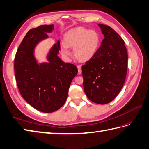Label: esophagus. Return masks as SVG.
Here are the masks:
<instances>
[{"label": "esophagus", "instance_id": "obj_1", "mask_svg": "<svg viewBox=\"0 0 149 149\" xmlns=\"http://www.w3.org/2000/svg\"><path fill=\"white\" fill-rule=\"evenodd\" d=\"M77 68L78 70V74H80L81 73V66H77Z\"/></svg>", "mask_w": 149, "mask_h": 149}]
</instances>
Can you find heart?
Listing matches in <instances>:
<instances>
[{
    "instance_id": "heart-1",
    "label": "heart",
    "mask_w": 149,
    "mask_h": 149,
    "mask_svg": "<svg viewBox=\"0 0 149 149\" xmlns=\"http://www.w3.org/2000/svg\"><path fill=\"white\" fill-rule=\"evenodd\" d=\"M99 45V37L95 31L83 27H78L68 31L61 45V53L68 59L71 55L69 48H73L76 59L86 62L95 55Z\"/></svg>"
}]
</instances>
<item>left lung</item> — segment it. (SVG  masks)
<instances>
[{
    "instance_id": "left-lung-1",
    "label": "left lung",
    "mask_w": 149,
    "mask_h": 149,
    "mask_svg": "<svg viewBox=\"0 0 149 149\" xmlns=\"http://www.w3.org/2000/svg\"><path fill=\"white\" fill-rule=\"evenodd\" d=\"M104 36L91 59L82 66L83 88L93 102L106 104L113 100L124 85L128 66L125 42L113 29L98 24Z\"/></svg>"
}]
</instances>
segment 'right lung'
Returning <instances> with one entry per match:
<instances>
[{"label":"right lung","instance_id":"obj_1","mask_svg":"<svg viewBox=\"0 0 149 149\" xmlns=\"http://www.w3.org/2000/svg\"><path fill=\"white\" fill-rule=\"evenodd\" d=\"M53 24L32 28L25 35L14 59V71L21 96L38 111L45 113L56 111L67 99L71 83L78 73L75 65L65 63L58 56L60 41L50 48L47 55L48 63H38L35 47L48 38Z\"/></svg>","mask_w":149,"mask_h":149}]
</instances>
